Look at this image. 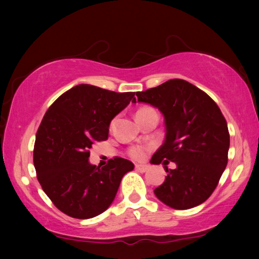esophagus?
Wrapping results in <instances>:
<instances>
[{
	"label": "esophagus",
	"mask_w": 259,
	"mask_h": 259,
	"mask_svg": "<svg viewBox=\"0 0 259 259\" xmlns=\"http://www.w3.org/2000/svg\"><path fill=\"white\" fill-rule=\"evenodd\" d=\"M147 168H148L147 166H145V165H139V164L136 165V169L139 172H146Z\"/></svg>",
	"instance_id": "obj_1"
}]
</instances>
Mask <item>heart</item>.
Segmentation results:
<instances>
[{
    "instance_id": "heart-1",
    "label": "heart",
    "mask_w": 259,
    "mask_h": 259,
    "mask_svg": "<svg viewBox=\"0 0 259 259\" xmlns=\"http://www.w3.org/2000/svg\"><path fill=\"white\" fill-rule=\"evenodd\" d=\"M152 107L150 106H143V107H140L139 109L137 111V118L138 116L145 114V113L152 111ZM151 146H143V145H136V146H131L128 150H127V154H128V157H131L134 160H141L145 157V154H146V151L150 150Z\"/></svg>"
}]
</instances>
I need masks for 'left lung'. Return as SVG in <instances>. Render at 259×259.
I'll return each mask as SVG.
<instances>
[{
    "mask_svg": "<svg viewBox=\"0 0 259 259\" xmlns=\"http://www.w3.org/2000/svg\"><path fill=\"white\" fill-rule=\"evenodd\" d=\"M138 101L157 107L165 118L166 139L151 159L168 165L165 182L154 190L159 200L187 210L204 203L228 165L230 134L218 105L204 91L182 79L137 92ZM132 102H137L136 98Z\"/></svg>",
    "mask_w": 259,
    "mask_h": 259,
    "instance_id": "obj_1",
    "label": "left lung"
}]
</instances>
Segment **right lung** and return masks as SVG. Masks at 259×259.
Here are the masks:
<instances>
[{"instance_id":"right-lung-1","label":"right lung","mask_w":259,"mask_h":259,"mask_svg":"<svg viewBox=\"0 0 259 259\" xmlns=\"http://www.w3.org/2000/svg\"><path fill=\"white\" fill-rule=\"evenodd\" d=\"M134 94L77 84L46 112L35 138L34 166L42 190L69 217L88 219L107 210L122 177L134 168L120 157L104 167L88 162L92 146L107 140L112 119Z\"/></svg>"}]
</instances>
